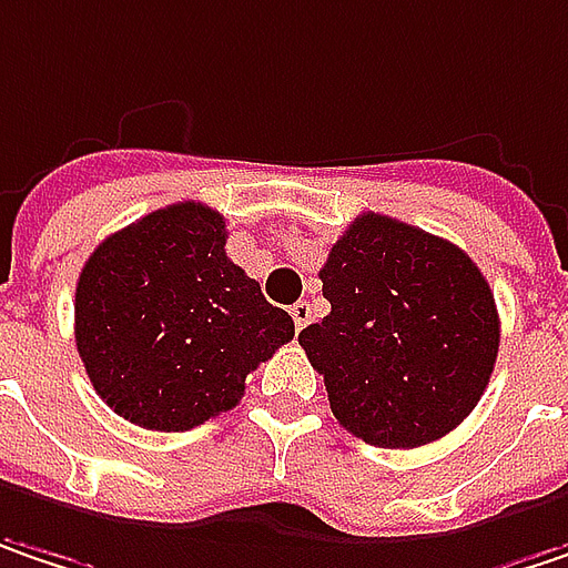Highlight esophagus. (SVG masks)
I'll return each mask as SVG.
<instances>
[{
	"instance_id": "1",
	"label": "esophagus",
	"mask_w": 568,
	"mask_h": 568,
	"mask_svg": "<svg viewBox=\"0 0 568 568\" xmlns=\"http://www.w3.org/2000/svg\"><path fill=\"white\" fill-rule=\"evenodd\" d=\"M288 312H292V321H295V327H298V331L312 321V305H308V302H295Z\"/></svg>"
}]
</instances>
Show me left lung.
<instances>
[{"label": "left lung", "instance_id": "8db88e82", "mask_svg": "<svg viewBox=\"0 0 568 568\" xmlns=\"http://www.w3.org/2000/svg\"><path fill=\"white\" fill-rule=\"evenodd\" d=\"M331 315L298 334L334 417L388 450L424 447L469 415L498 356L495 295L456 244L363 212L321 266Z\"/></svg>", "mask_w": 568, "mask_h": 568}]
</instances>
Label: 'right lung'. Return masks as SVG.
Listing matches in <instances>:
<instances>
[{
  "label": "right lung",
  "instance_id": "1",
  "mask_svg": "<svg viewBox=\"0 0 568 568\" xmlns=\"http://www.w3.org/2000/svg\"><path fill=\"white\" fill-rule=\"evenodd\" d=\"M215 209L180 202L105 237L77 283V351L124 420L189 430L231 412L244 383L295 337L288 312L227 260Z\"/></svg>",
  "mask_w": 568,
  "mask_h": 568
}]
</instances>
